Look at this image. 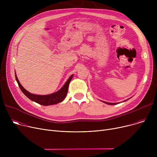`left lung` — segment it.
Returning <instances> with one entry per match:
<instances>
[{"instance_id":"obj_1","label":"left lung","mask_w":157,"mask_h":157,"mask_svg":"<svg viewBox=\"0 0 157 157\" xmlns=\"http://www.w3.org/2000/svg\"><path fill=\"white\" fill-rule=\"evenodd\" d=\"M104 103L107 104H109V105H113V104H117V103H109V102H104Z\"/></svg>"}]
</instances>
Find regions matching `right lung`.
Listing matches in <instances>:
<instances>
[{"label": "right lung", "mask_w": 157, "mask_h": 157, "mask_svg": "<svg viewBox=\"0 0 157 157\" xmlns=\"http://www.w3.org/2000/svg\"><path fill=\"white\" fill-rule=\"evenodd\" d=\"M15 76H16V80L17 81L20 88L21 89L22 92L29 98H30V100L34 101L39 104L43 105H49L56 104L57 103H59L62 101H63L65 97H66V95H67V94L68 92L69 85L71 79L73 77V75H71L70 76L68 80L66 81V83H65L63 86L60 90H59V91L54 94H52L50 95H35V94H30L21 86L16 75H15Z\"/></svg>", "instance_id": "right-lung-1"}]
</instances>
